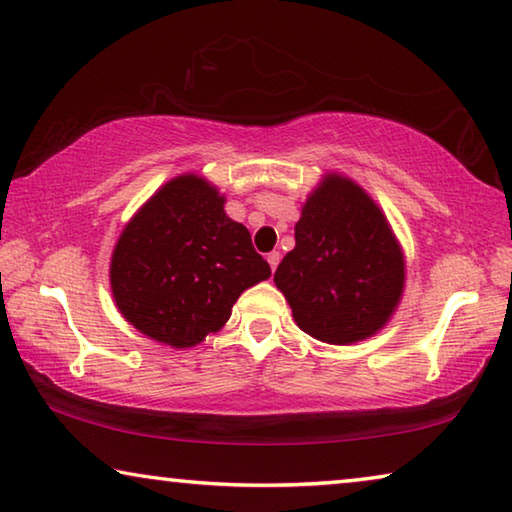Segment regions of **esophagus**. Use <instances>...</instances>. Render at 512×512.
Here are the masks:
<instances>
[{"mask_svg":"<svg viewBox=\"0 0 512 512\" xmlns=\"http://www.w3.org/2000/svg\"><path fill=\"white\" fill-rule=\"evenodd\" d=\"M266 262H268V266H271L273 271H275L277 264H280V253H277V250H273V253H268V255H266Z\"/></svg>","mask_w":512,"mask_h":512,"instance_id":"1","label":"esophagus"}]
</instances>
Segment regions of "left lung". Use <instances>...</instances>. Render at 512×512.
<instances>
[{
  "mask_svg": "<svg viewBox=\"0 0 512 512\" xmlns=\"http://www.w3.org/2000/svg\"><path fill=\"white\" fill-rule=\"evenodd\" d=\"M273 282L302 332L350 345L393 316L404 289V255L377 203L350 178L329 173L302 205L296 248Z\"/></svg>",
  "mask_w": 512,
  "mask_h": 512,
  "instance_id": "left-lung-1",
  "label": "left lung"
}]
</instances>
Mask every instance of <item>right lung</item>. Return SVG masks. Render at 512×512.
<instances>
[{
  "label": "right lung",
  "instance_id": "1",
  "mask_svg": "<svg viewBox=\"0 0 512 512\" xmlns=\"http://www.w3.org/2000/svg\"><path fill=\"white\" fill-rule=\"evenodd\" d=\"M216 187L185 173L160 187L121 232L110 287L128 323L153 341L192 348L228 323L232 305L271 266Z\"/></svg>",
  "mask_w": 512,
  "mask_h": 512
}]
</instances>
